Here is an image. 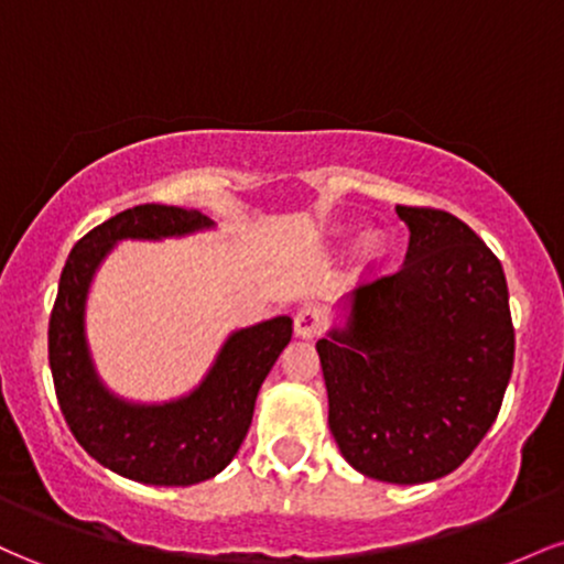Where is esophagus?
I'll use <instances>...</instances> for the list:
<instances>
[{
  "mask_svg": "<svg viewBox=\"0 0 564 564\" xmlns=\"http://www.w3.org/2000/svg\"><path fill=\"white\" fill-rule=\"evenodd\" d=\"M323 326H326V318H323V313L318 307H302L300 313L294 315V334L300 336V339H315L323 332Z\"/></svg>",
  "mask_w": 564,
  "mask_h": 564,
  "instance_id": "34e87169",
  "label": "esophagus"
}]
</instances>
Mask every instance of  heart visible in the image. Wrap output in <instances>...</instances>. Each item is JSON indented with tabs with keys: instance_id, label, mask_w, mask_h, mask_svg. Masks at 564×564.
<instances>
[{
	"instance_id": "obj_1",
	"label": "heart",
	"mask_w": 564,
	"mask_h": 564,
	"mask_svg": "<svg viewBox=\"0 0 564 564\" xmlns=\"http://www.w3.org/2000/svg\"><path fill=\"white\" fill-rule=\"evenodd\" d=\"M381 249H384V241H381L377 230L364 232V238H360V254H364L366 260H379Z\"/></svg>"
}]
</instances>
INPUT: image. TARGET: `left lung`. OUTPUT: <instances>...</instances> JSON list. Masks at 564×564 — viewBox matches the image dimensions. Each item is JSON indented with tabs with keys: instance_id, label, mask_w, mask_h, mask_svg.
<instances>
[{
	"instance_id": "obj_1",
	"label": "left lung",
	"mask_w": 564,
	"mask_h": 564,
	"mask_svg": "<svg viewBox=\"0 0 564 564\" xmlns=\"http://www.w3.org/2000/svg\"><path fill=\"white\" fill-rule=\"evenodd\" d=\"M405 262L341 302L318 339L328 426L349 467L419 485L462 467L490 430L514 366L501 262L469 225L398 206Z\"/></svg>"
}]
</instances>
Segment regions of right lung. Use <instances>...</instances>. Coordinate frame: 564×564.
<instances>
[{
    "mask_svg": "<svg viewBox=\"0 0 564 564\" xmlns=\"http://www.w3.org/2000/svg\"><path fill=\"white\" fill-rule=\"evenodd\" d=\"M215 228L200 212L142 204L106 219L70 249L50 315V368L61 411L95 462L145 485L209 480L241 448L257 392L291 341V318L238 328L219 347L196 390L166 403H132L102 384L87 341V296L119 241H161Z\"/></svg>",
    "mask_w": 564,
    "mask_h": 564,
    "instance_id": "add662e5",
    "label": "right lung"
}]
</instances>
